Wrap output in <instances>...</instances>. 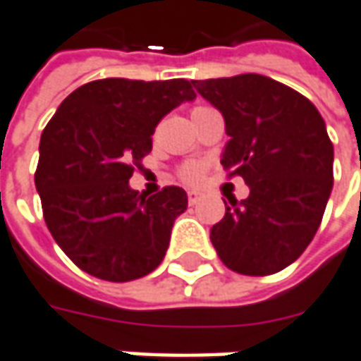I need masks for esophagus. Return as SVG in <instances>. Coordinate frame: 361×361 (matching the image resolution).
<instances>
[{"label": "esophagus", "mask_w": 361, "mask_h": 361, "mask_svg": "<svg viewBox=\"0 0 361 361\" xmlns=\"http://www.w3.org/2000/svg\"><path fill=\"white\" fill-rule=\"evenodd\" d=\"M200 200H202V193L200 192H195V190L188 192V202H190V205H195Z\"/></svg>", "instance_id": "obj_1"}]
</instances>
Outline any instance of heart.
Here are the masks:
<instances>
[{"label": "heart", "mask_w": 361, "mask_h": 361, "mask_svg": "<svg viewBox=\"0 0 361 361\" xmlns=\"http://www.w3.org/2000/svg\"><path fill=\"white\" fill-rule=\"evenodd\" d=\"M200 107H204V106L193 107L192 111L200 109ZM204 173H205V166L202 164V161H188V164H183V166L180 168V178L183 181H188V183H195V181H200Z\"/></svg>", "instance_id": "b5f03b06"}]
</instances>
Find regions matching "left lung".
<instances>
[{
    "mask_svg": "<svg viewBox=\"0 0 361 361\" xmlns=\"http://www.w3.org/2000/svg\"><path fill=\"white\" fill-rule=\"evenodd\" d=\"M193 87L226 119L228 178L250 185L245 200L226 204L212 243L231 271L276 274L304 254L324 218L334 185L326 123L305 95L259 73L195 80Z\"/></svg>",
    "mask_w": 361,
    "mask_h": 361,
    "instance_id": "left-lung-1",
    "label": "left lung"
}]
</instances>
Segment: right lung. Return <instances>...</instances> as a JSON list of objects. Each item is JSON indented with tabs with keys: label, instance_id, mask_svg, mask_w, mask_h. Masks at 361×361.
Masks as SVG:
<instances>
[{
	"label": "right lung",
	"instance_id": "add662e5",
	"mask_svg": "<svg viewBox=\"0 0 361 361\" xmlns=\"http://www.w3.org/2000/svg\"><path fill=\"white\" fill-rule=\"evenodd\" d=\"M193 97L188 80H95L69 94L45 126L35 169L45 226L85 274L130 281L161 264L188 195L178 185L147 195L128 181L152 152L161 118Z\"/></svg>",
	"mask_w": 361,
	"mask_h": 361
}]
</instances>
